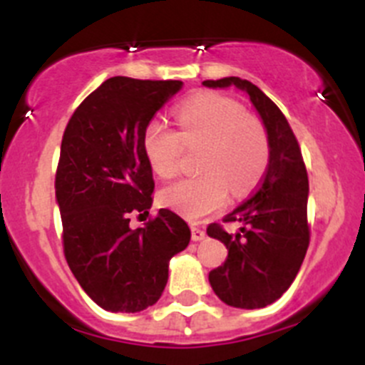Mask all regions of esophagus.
<instances>
[{"label": "esophagus", "instance_id": "34e87169", "mask_svg": "<svg viewBox=\"0 0 365 365\" xmlns=\"http://www.w3.org/2000/svg\"><path fill=\"white\" fill-rule=\"evenodd\" d=\"M205 237H206V233H205L203 230H201V227L192 226V240H194V242L205 240Z\"/></svg>", "mask_w": 365, "mask_h": 365}]
</instances>
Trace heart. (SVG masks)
I'll list each match as a JSON object with an SVG mask.
<instances>
[{"mask_svg":"<svg viewBox=\"0 0 365 365\" xmlns=\"http://www.w3.org/2000/svg\"><path fill=\"white\" fill-rule=\"evenodd\" d=\"M180 132L152 120L143 132V150L160 178L178 173L185 145H205L203 175L183 178L160 190L162 205L185 219L197 220L222 208L227 194L244 196L256 187L270 159L267 130L257 118L245 114L238 102L215 93H201L178 109Z\"/></svg>","mask_w":365,"mask_h":365,"instance_id":"1","label":"heart"}]
</instances>
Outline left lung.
Returning a JSON list of instances; mask_svg holds the SVG:
<instances>
[{
  "label": "left lung",
  "mask_w": 365,
  "mask_h": 365,
  "mask_svg": "<svg viewBox=\"0 0 365 365\" xmlns=\"http://www.w3.org/2000/svg\"><path fill=\"white\" fill-rule=\"evenodd\" d=\"M203 86H235L247 93L270 143L267 173L257 190L224 217V222H240V231L231 235L219 224L206 230L227 249L226 261L210 272L208 281L231 307H267L295 281L309 247V180L300 146L281 109L252 83L224 77L203 81Z\"/></svg>",
  "instance_id": "8db88e82"
}]
</instances>
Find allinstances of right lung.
<instances>
[{
    "mask_svg": "<svg viewBox=\"0 0 365 365\" xmlns=\"http://www.w3.org/2000/svg\"><path fill=\"white\" fill-rule=\"evenodd\" d=\"M182 81L116 76L88 95L70 118L56 171L63 251L73 277L102 309L139 312L159 300L169 259L190 242L182 217L160 208L145 227L130 215L153 203V173L143 132Z\"/></svg>",
    "mask_w": 365,
    "mask_h": 365,
    "instance_id": "add662e5",
    "label": "right lung"
}]
</instances>
